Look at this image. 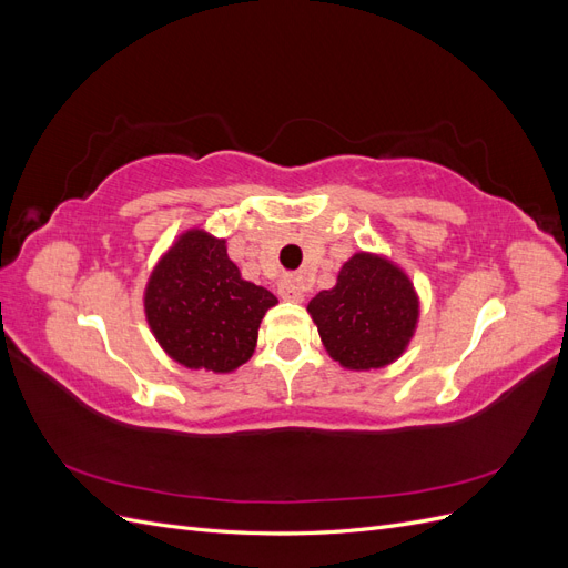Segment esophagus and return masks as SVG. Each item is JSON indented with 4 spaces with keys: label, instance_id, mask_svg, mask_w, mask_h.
Returning a JSON list of instances; mask_svg holds the SVG:
<instances>
[{
    "label": "esophagus",
    "instance_id": "obj_1",
    "mask_svg": "<svg viewBox=\"0 0 568 568\" xmlns=\"http://www.w3.org/2000/svg\"><path fill=\"white\" fill-rule=\"evenodd\" d=\"M280 296L284 301H303L305 296V284H303V277H296V274H288V277H284L280 282Z\"/></svg>",
    "mask_w": 568,
    "mask_h": 568
}]
</instances>
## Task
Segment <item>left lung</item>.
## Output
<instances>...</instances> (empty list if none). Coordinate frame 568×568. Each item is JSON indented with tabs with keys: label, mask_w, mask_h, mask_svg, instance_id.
Returning a JSON list of instances; mask_svg holds the SVG:
<instances>
[{
	"label": "left lung",
	"mask_w": 568,
	"mask_h": 568,
	"mask_svg": "<svg viewBox=\"0 0 568 568\" xmlns=\"http://www.w3.org/2000/svg\"><path fill=\"white\" fill-rule=\"evenodd\" d=\"M329 355L348 369H376L400 357L415 334L419 298L407 274L382 255L355 253L336 286L307 303Z\"/></svg>",
	"instance_id": "obj_1"
}]
</instances>
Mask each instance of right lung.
<instances>
[{"label": "right lung", "instance_id": "1", "mask_svg": "<svg viewBox=\"0 0 568 568\" xmlns=\"http://www.w3.org/2000/svg\"><path fill=\"white\" fill-rule=\"evenodd\" d=\"M277 298L242 280L225 239L203 230L182 234L144 294L153 336L175 363L189 369L232 372L255 351L257 326Z\"/></svg>", "mask_w": 568, "mask_h": 568}]
</instances>
